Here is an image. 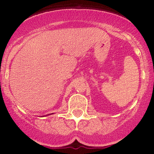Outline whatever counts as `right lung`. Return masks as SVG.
<instances>
[{
    "instance_id": "right-lung-1",
    "label": "right lung",
    "mask_w": 154,
    "mask_h": 154,
    "mask_svg": "<svg viewBox=\"0 0 154 154\" xmlns=\"http://www.w3.org/2000/svg\"><path fill=\"white\" fill-rule=\"evenodd\" d=\"M51 114H53V113H51ZM49 115H51V114H49Z\"/></svg>"
}]
</instances>
